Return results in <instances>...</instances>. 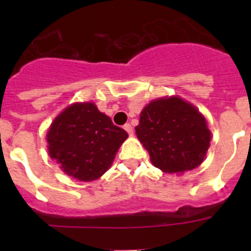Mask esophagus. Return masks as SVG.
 Instances as JSON below:
<instances>
[{"label":"esophagus","instance_id":"esophagus-1","mask_svg":"<svg viewBox=\"0 0 251 251\" xmlns=\"http://www.w3.org/2000/svg\"><path fill=\"white\" fill-rule=\"evenodd\" d=\"M124 129H126V132L128 133V134H129V136H132L133 134V132H134V130H133V127L132 126H130V124H126V126H124Z\"/></svg>","mask_w":251,"mask_h":251}]
</instances>
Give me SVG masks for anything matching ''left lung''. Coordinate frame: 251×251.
<instances>
[{
	"mask_svg": "<svg viewBox=\"0 0 251 251\" xmlns=\"http://www.w3.org/2000/svg\"><path fill=\"white\" fill-rule=\"evenodd\" d=\"M139 117L136 134L157 168L182 174L202 163L211 133L194 105L177 97L157 99Z\"/></svg>",
	"mask_w": 251,
	"mask_h": 251,
	"instance_id": "left-lung-1",
	"label": "left lung"
}]
</instances>
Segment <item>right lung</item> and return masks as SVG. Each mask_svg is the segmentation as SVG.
Instances as JSON below:
<instances>
[{
    "mask_svg": "<svg viewBox=\"0 0 251 251\" xmlns=\"http://www.w3.org/2000/svg\"><path fill=\"white\" fill-rule=\"evenodd\" d=\"M127 132L93 103H75L57 115L48 132L51 158L69 176L93 181L112 165Z\"/></svg>",
    "mask_w": 251,
    "mask_h": 251,
    "instance_id": "right-lung-1",
    "label": "right lung"
}]
</instances>
